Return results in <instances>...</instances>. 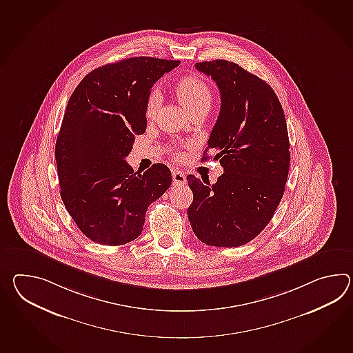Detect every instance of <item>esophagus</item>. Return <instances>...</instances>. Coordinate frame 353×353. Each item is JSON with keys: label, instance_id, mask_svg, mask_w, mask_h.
I'll return each instance as SVG.
<instances>
[{"label": "esophagus", "instance_id": "1", "mask_svg": "<svg viewBox=\"0 0 353 353\" xmlns=\"http://www.w3.org/2000/svg\"><path fill=\"white\" fill-rule=\"evenodd\" d=\"M172 180L174 186H182V185L186 183V176H185V173L182 172V171L173 170Z\"/></svg>", "mask_w": 353, "mask_h": 353}]
</instances>
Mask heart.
Returning a JSON list of instances; mask_svg holds the SVG:
<instances>
[{"instance_id": "b5f03b06", "label": "heart", "mask_w": 353, "mask_h": 353, "mask_svg": "<svg viewBox=\"0 0 353 353\" xmlns=\"http://www.w3.org/2000/svg\"><path fill=\"white\" fill-rule=\"evenodd\" d=\"M176 94L182 105L190 110V112L199 109H209L212 101V90L204 79L197 76H186L181 79L176 85ZM161 103V94L158 90H153L149 94L145 103V115L152 119Z\"/></svg>"}]
</instances>
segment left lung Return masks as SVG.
I'll use <instances>...</instances> for the list:
<instances>
[{
  "mask_svg": "<svg viewBox=\"0 0 353 353\" xmlns=\"http://www.w3.org/2000/svg\"><path fill=\"white\" fill-rule=\"evenodd\" d=\"M195 67L212 77L221 99L201 161L212 149L224 173L214 185L188 174V220L203 243L239 247L266 228L281 201L290 167L286 119L271 86L241 65L216 59Z\"/></svg>",
  "mask_w": 353,
  "mask_h": 353,
  "instance_id": "left-lung-1",
  "label": "left lung"
}]
</instances>
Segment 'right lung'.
Returning a JSON list of instances; mask_svg holds the SVG:
<instances>
[{
    "mask_svg": "<svg viewBox=\"0 0 353 353\" xmlns=\"http://www.w3.org/2000/svg\"><path fill=\"white\" fill-rule=\"evenodd\" d=\"M180 61L134 57L90 72L73 91L55 143L61 197L88 239L103 245L141 235L149 205L172 182L167 165L141 174L125 162L145 132L150 88Z\"/></svg>",
    "mask_w": 353,
    "mask_h": 353,
    "instance_id": "obj_1",
    "label": "right lung"
}]
</instances>
